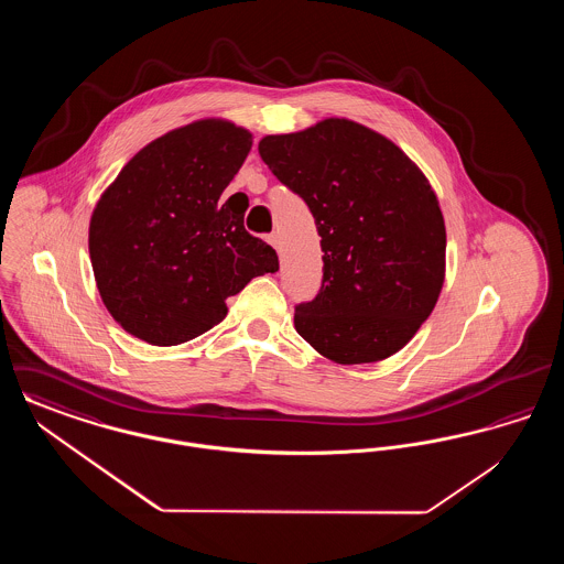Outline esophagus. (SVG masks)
Wrapping results in <instances>:
<instances>
[{
  "instance_id": "obj_1",
  "label": "esophagus",
  "mask_w": 564,
  "mask_h": 564,
  "mask_svg": "<svg viewBox=\"0 0 564 564\" xmlns=\"http://www.w3.org/2000/svg\"><path fill=\"white\" fill-rule=\"evenodd\" d=\"M267 241L279 251L281 249V237H279V232H270L269 237H267Z\"/></svg>"
}]
</instances>
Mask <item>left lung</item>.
<instances>
[{"instance_id":"left-lung-1","label":"left lung","mask_w":564,"mask_h":564,"mask_svg":"<svg viewBox=\"0 0 564 564\" xmlns=\"http://www.w3.org/2000/svg\"><path fill=\"white\" fill-rule=\"evenodd\" d=\"M258 152L322 237V290L295 304V332L336 364L405 347L444 283L446 228L427 177L393 141L345 118L269 134Z\"/></svg>"}]
</instances>
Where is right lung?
<instances>
[{
	"label": "right lung",
	"instance_id": "1",
	"mask_svg": "<svg viewBox=\"0 0 564 564\" xmlns=\"http://www.w3.org/2000/svg\"><path fill=\"white\" fill-rule=\"evenodd\" d=\"M251 143L232 122L200 120L145 145L104 192L88 251L104 304L129 334L188 343L226 317V297L279 270L276 251L245 230L247 207L221 203Z\"/></svg>",
	"mask_w": 564,
	"mask_h": 564
}]
</instances>
